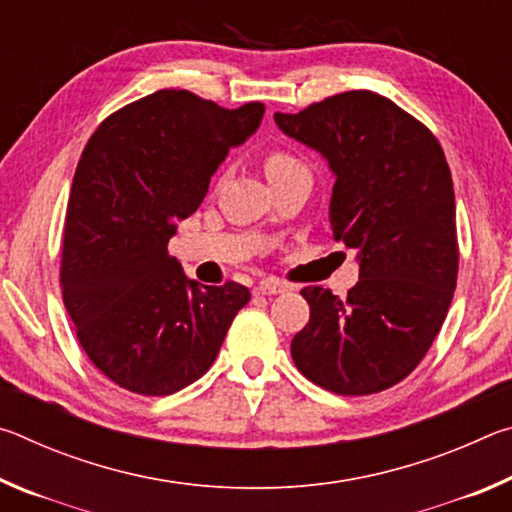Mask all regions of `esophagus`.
<instances>
[{"label": "esophagus", "instance_id": "esophagus-1", "mask_svg": "<svg viewBox=\"0 0 512 512\" xmlns=\"http://www.w3.org/2000/svg\"><path fill=\"white\" fill-rule=\"evenodd\" d=\"M289 287L287 284L277 282V280H262L255 287V293L257 296H277V293H284Z\"/></svg>", "mask_w": 512, "mask_h": 512}]
</instances>
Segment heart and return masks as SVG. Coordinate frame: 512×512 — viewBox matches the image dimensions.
Segmentation results:
<instances>
[{
  "label": "heart",
  "mask_w": 512,
  "mask_h": 512,
  "mask_svg": "<svg viewBox=\"0 0 512 512\" xmlns=\"http://www.w3.org/2000/svg\"><path fill=\"white\" fill-rule=\"evenodd\" d=\"M264 169H266L268 180H277L282 176H289V173L305 171V167H302V162L296 158V155L284 149L268 151L264 155Z\"/></svg>",
  "instance_id": "b5f03b06"
}]
</instances>
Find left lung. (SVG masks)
Instances as JSON below:
<instances>
[{
  "instance_id": "8db88e82",
  "label": "left lung",
  "mask_w": 512,
  "mask_h": 512,
  "mask_svg": "<svg viewBox=\"0 0 512 512\" xmlns=\"http://www.w3.org/2000/svg\"><path fill=\"white\" fill-rule=\"evenodd\" d=\"M289 137L327 158L336 241L359 250L348 298L305 287L309 323L293 336L296 368L336 395H372L418 368L452 305L458 237L452 171L422 121L370 90L289 115Z\"/></svg>"
}]
</instances>
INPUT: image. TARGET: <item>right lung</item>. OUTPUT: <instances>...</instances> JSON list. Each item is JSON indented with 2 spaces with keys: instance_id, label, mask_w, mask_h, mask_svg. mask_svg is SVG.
<instances>
[{
  "instance_id": "right-lung-1",
  "label": "right lung",
  "mask_w": 512,
  "mask_h": 512,
  "mask_svg": "<svg viewBox=\"0 0 512 512\" xmlns=\"http://www.w3.org/2000/svg\"><path fill=\"white\" fill-rule=\"evenodd\" d=\"M264 103L235 110L158 90L101 121L69 192L60 291L76 339L112 384L171 395L203 377L250 291L189 280L169 255L225 155L255 133Z\"/></svg>"
}]
</instances>
